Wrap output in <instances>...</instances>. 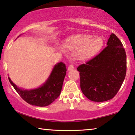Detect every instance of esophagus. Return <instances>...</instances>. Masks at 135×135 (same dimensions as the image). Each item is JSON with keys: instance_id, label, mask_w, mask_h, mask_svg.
<instances>
[{"instance_id": "1", "label": "esophagus", "mask_w": 135, "mask_h": 135, "mask_svg": "<svg viewBox=\"0 0 135 135\" xmlns=\"http://www.w3.org/2000/svg\"><path fill=\"white\" fill-rule=\"evenodd\" d=\"M74 69V66H73V65L72 64H70L69 66H68V70H73Z\"/></svg>"}]
</instances>
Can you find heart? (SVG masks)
I'll list each match as a JSON object with an SVG mask.
<instances>
[{"instance_id": "b5f03b06", "label": "heart", "mask_w": 135, "mask_h": 135, "mask_svg": "<svg viewBox=\"0 0 135 135\" xmlns=\"http://www.w3.org/2000/svg\"><path fill=\"white\" fill-rule=\"evenodd\" d=\"M102 39L99 36L81 34L71 37L66 41L65 46L70 51H74L75 57L78 60L90 59L99 51L102 46Z\"/></svg>"}]
</instances>
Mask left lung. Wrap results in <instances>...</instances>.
Masks as SVG:
<instances>
[{"instance_id":"left-lung-1","label":"left lung","mask_w":135,"mask_h":135,"mask_svg":"<svg viewBox=\"0 0 135 135\" xmlns=\"http://www.w3.org/2000/svg\"><path fill=\"white\" fill-rule=\"evenodd\" d=\"M107 45L98 55L77 68L83 93L94 102L114 98L126 76L127 55L121 41L112 33Z\"/></svg>"}]
</instances>
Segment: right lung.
Returning a JSON list of instances; mask_svg holds the SVG:
<instances>
[{
	"label": "right lung",
	"instance_id": "right-lung-1",
	"mask_svg": "<svg viewBox=\"0 0 135 135\" xmlns=\"http://www.w3.org/2000/svg\"><path fill=\"white\" fill-rule=\"evenodd\" d=\"M66 66L60 62L55 65L49 78L41 87L26 90L18 88L8 77L9 81L21 98L31 105L39 107L47 106L58 98L62 88L66 75Z\"/></svg>",
	"mask_w": 135,
	"mask_h": 135
}]
</instances>
